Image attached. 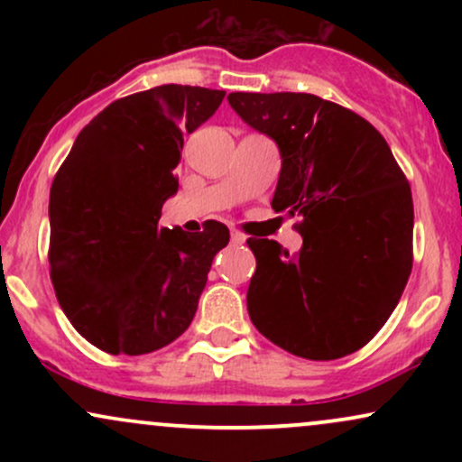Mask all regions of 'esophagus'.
<instances>
[{
  "label": "esophagus",
  "mask_w": 462,
  "mask_h": 462,
  "mask_svg": "<svg viewBox=\"0 0 462 462\" xmlns=\"http://www.w3.org/2000/svg\"><path fill=\"white\" fill-rule=\"evenodd\" d=\"M230 238H232V243H235V245H243L247 236L243 235L241 230H232V232H230Z\"/></svg>",
  "instance_id": "34e87169"
}]
</instances>
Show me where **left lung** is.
<instances>
[{
    "label": "left lung",
    "instance_id": "1",
    "mask_svg": "<svg viewBox=\"0 0 462 462\" xmlns=\"http://www.w3.org/2000/svg\"><path fill=\"white\" fill-rule=\"evenodd\" d=\"M254 130L278 143L275 213L300 217V254L247 238L256 256L247 310L295 356L334 360L367 346L412 269L411 184L367 119L310 93H230Z\"/></svg>",
    "mask_w": 462,
    "mask_h": 462
}]
</instances>
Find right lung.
Listing matches in <instances>:
<instances>
[{"label": "right lung", "mask_w": 462, "mask_h": 462, "mask_svg": "<svg viewBox=\"0 0 462 462\" xmlns=\"http://www.w3.org/2000/svg\"><path fill=\"white\" fill-rule=\"evenodd\" d=\"M226 91L162 84L121 97L79 132L50 190V275L71 326L102 352H156L182 334L230 230L161 227L184 132Z\"/></svg>", "instance_id": "obj_1"}]
</instances>
